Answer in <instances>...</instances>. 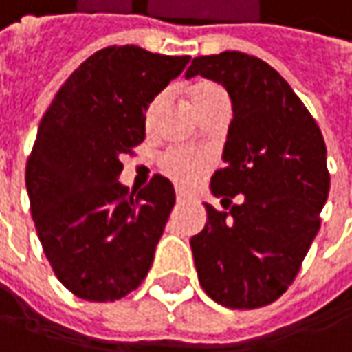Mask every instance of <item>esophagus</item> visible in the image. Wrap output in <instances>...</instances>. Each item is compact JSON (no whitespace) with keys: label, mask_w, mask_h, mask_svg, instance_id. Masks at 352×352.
<instances>
[{"label":"esophagus","mask_w":352,"mask_h":352,"mask_svg":"<svg viewBox=\"0 0 352 352\" xmlns=\"http://www.w3.org/2000/svg\"><path fill=\"white\" fill-rule=\"evenodd\" d=\"M189 199V195L187 193H183V191H177V203H185Z\"/></svg>","instance_id":"1"}]
</instances>
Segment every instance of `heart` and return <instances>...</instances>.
<instances>
[{
    "label": "heart",
    "instance_id": "obj_1",
    "mask_svg": "<svg viewBox=\"0 0 352 352\" xmlns=\"http://www.w3.org/2000/svg\"><path fill=\"white\" fill-rule=\"evenodd\" d=\"M191 101H193V107L197 111L209 103L211 99H215L219 95H225L223 87L217 83H211V81H201L191 87ZM161 105V95L155 97L147 109V117L155 113L157 107ZM209 157L201 151L195 149H189V147H171L169 151H165L161 159H159V165H161V171L169 177L171 181H175L177 185H183V187H189L193 185L195 181L201 179V175L209 169Z\"/></svg>",
    "mask_w": 352,
    "mask_h": 352
}]
</instances>
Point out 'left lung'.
Returning <instances> with one entry per match:
<instances>
[{"instance_id": "1", "label": "left lung", "mask_w": 352, "mask_h": 352, "mask_svg": "<svg viewBox=\"0 0 352 352\" xmlns=\"http://www.w3.org/2000/svg\"><path fill=\"white\" fill-rule=\"evenodd\" d=\"M221 83L233 103L225 167L211 191L229 211L205 203V229L191 237L199 283L229 309H258L295 280L320 227L331 177L317 121L291 85L255 55L195 57L185 77Z\"/></svg>"}]
</instances>
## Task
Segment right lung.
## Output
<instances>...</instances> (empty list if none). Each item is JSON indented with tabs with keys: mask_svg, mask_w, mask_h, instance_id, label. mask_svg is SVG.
Here are the masks:
<instances>
[{
	"mask_svg": "<svg viewBox=\"0 0 352 352\" xmlns=\"http://www.w3.org/2000/svg\"><path fill=\"white\" fill-rule=\"evenodd\" d=\"M137 45H111L67 77L45 111L25 185L55 277L79 299H123L147 277L175 205L173 183L153 175L139 193L119 183L121 155L145 139L149 103L189 63Z\"/></svg>",
	"mask_w": 352,
	"mask_h": 352,
	"instance_id": "1",
	"label": "right lung"
}]
</instances>
